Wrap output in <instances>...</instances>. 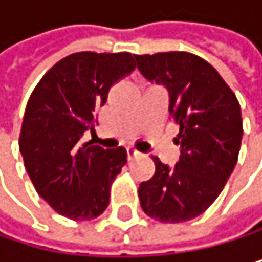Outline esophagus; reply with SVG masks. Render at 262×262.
Listing matches in <instances>:
<instances>
[{"mask_svg":"<svg viewBox=\"0 0 262 262\" xmlns=\"http://www.w3.org/2000/svg\"><path fill=\"white\" fill-rule=\"evenodd\" d=\"M127 159L128 160H134V159H137V157H140V152L135 149V147H132V146H128L127 149Z\"/></svg>","mask_w":262,"mask_h":262,"instance_id":"obj_1","label":"esophagus"}]
</instances>
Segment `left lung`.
<instances>
[{"label": "left lung", "instance_id": "obj_1", "mask_svg": "<svg viewBox=\"0 0 262 262\" xmlns=\"http://www.w3.org/2000/svg\"><path fill=\"white\" fill-rule=\"evenodd\" d=\"M138 70L169 94V115L179 125L174 166L154 159L156 173L140 184L144 214L162 223L201 215L223 190L242 141L241 105L217 70L187 52L135 55Z\"/></svg>", "mask_w": 262, "mask_h": 262}]
</instances>
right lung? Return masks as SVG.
<instances>
[{
	"label": "right lung",
	"mask_w": 262,
	"mask_h": 262,
	"mask_svg": "<svg viewBox=\"0 0 262 262\" xmlns=\"http://www.w3.org/2000/svg\"><path fill=\"white\" fill-rule=\"evenodd\" d=\"M135 67L127 52L74 53L48 70L28 100L18 140L25 168L37 193L67 219L93 220L110 203L127 152L81 137L93 130L110 88Z\"/></svg>",
	"instance_id": "1"
}]
</instances>
